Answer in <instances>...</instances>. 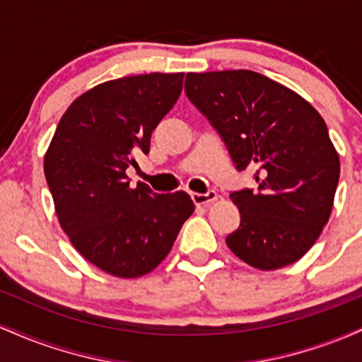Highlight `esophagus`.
<instances>
[{
	"instance_id": "1",
	"label": "esophagus",
	"mask_w": 362,
	"mask_h": 362,
	"mask_svg": "<svg viewBox=\"0 0 362 362\" xmlns=\"http://www.w3.org/2000/svg\"><path fill=\"white\" fill-rule=\"evenodd\" d=\"M190 197H192V201H194L195 206H204V207H207V206L211 204V202H214L216 199H218V194H216L214 190H209V192H206V194L194 192V194H190Z\"/></svg>"
}]
</instances>
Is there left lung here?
I'll list each match as a JSON object with an SVG mask.
<instances>
[{
    "instance_id": "8db88e82",
    "label": "left lung",
    "mask_w": 362,
    "mask_h": 362,
    "mask_svg": "<svg viewBox=\"0 0 362 362\" xmlns=\"http://www.w3.org/2000/svg\"><path fill=\"white\" fill-rule=\"evenodd\" d=\"M185 93L235 167L257 168L259 189L230 194L240 209L238 230L226 236L230 250L260 271L300 260L330 218L339 184L325 120L296 91L248 69L187 73Z\"/></svg>"
}]
</instances>
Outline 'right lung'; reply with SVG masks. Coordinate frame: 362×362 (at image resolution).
<instances>
[{
  "label": "right lung",
  "mask_w": 362,
  "mask_h": 362,
  "mask_svg": "<svg viewBox=\"0 0 362 362\" xmlns=\"http://www.w3.org/2000/svg\"><path fill=\"white\" fill-rule=\"evenodd\" d=\"M184 73H149L100 83L64 112L44 158L57 219L73 247L103 272L144 276L172 250L194 213L190 195L131 189L134 153L175 105Z\"/></svg>",
  "instance_id": "right-lung-1"
}]
</instances>
